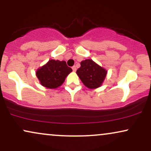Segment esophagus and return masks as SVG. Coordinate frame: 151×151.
<instances>
[{"instance_id":"obj_1","label":"esophagus","mask_w":151,"mask_h":151,"mask_svg":"<svg viewBox=\"0 0 151 151\" xmlns=\"http://www.w3.org/2000/svg\"><path fill=\"white\" fill-rule=\"evenodd\" d=\"M72 70H73V72H75V71L77 70V67H76V66H73V67H72Z\"/></svg>"}]
</instances>
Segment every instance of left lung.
I'll return each mask as SVG.
<instances>
[{"label": "left lung", "mask_w": 151, "mask_h": 151, "mask_svg": "<svg viewBox=\"0 0 151 151\" xmlns=\"http://www.w3.org/2000/svg\"><path fill=\"white\" fill-rule=\"evenodd\" d=\"M107 72L91 60H86L81 62V67L77 74L83 84L89 89H95L101 85Z\"/></svg>", "instance_id": "left-lung-1"}]
</instances>
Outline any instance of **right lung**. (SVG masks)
Masks as SVG:
<instances>
[{
  "label": "right lung",
  "instance_id": "right-lung-1",
  "mask_svg": "<svg viewBox=\"0 0 151 151\" xmlns=\"http://www.w3.org/2000/svg\"><path fill=\"white\" fill-rule=\"evenodd\" d=\"M72 71L71 67H69L65 61L51 60L37 70L36 75L42 86L55 89L62 85L66 77Z\"/></svg>",
  "mask_w": 151,
  "mask_h": 151
}]
</instances>
